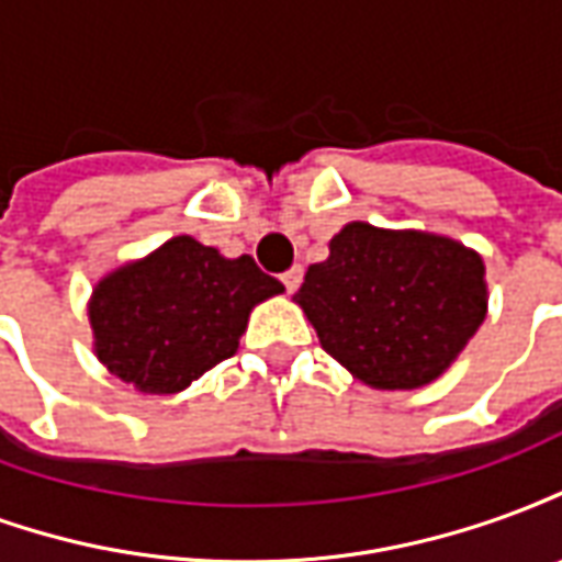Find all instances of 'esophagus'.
I'll use <instances>...</instances> for the list:
<instances>
[{"instance_id":"34e87169","label":"esophagus","mask_w":562,"mask_h":562,"mask_svg":"<svg viewBox=\"0 0 562 562\" xmlns=\"http://www.w3.org/2000/svg\"><path fill=\"white\" fill-rule=\"evenodd\" d=\"M301 280H304V270H301V268H292V270H285V273H282V285H285V292H289V294L297 292Z\"/></svg>"}]
</instances>
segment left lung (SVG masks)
Returning <instances> with one entry per match:
<instances>
[{
    "label": "left lung",
    "mask_w": 562,
    "mask_h": 562,
    "mask_svg": "<svg viewBox=\"0 0 562 562\" xmlns=\"http://www.w3.org/2000/svg\"><path fill=\"white\" fill-rule=\"evenodd\" d=\"M322 349L379 391L430 385L487 316L482 256L454 237L349 222L294 294Z\"/></svg>",
    "instance_id": "1"
}]
</instances>
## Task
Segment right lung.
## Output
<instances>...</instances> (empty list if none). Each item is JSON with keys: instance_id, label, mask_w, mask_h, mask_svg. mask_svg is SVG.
<instances>
[{"instance_id": "add662e5", "label": "right lung", "mask_w": 562, "mask_h": 562, "mask_svg": "<svg viewBox=\"0 0 562 562\" xmlns=\"http://www.w3.org/2000/svg\"><path fill=\"white\" fill-rule=\"evenodd\" d=\"M282 292L249 256L177 234L92 285V352L140 394H180L232 358L249 313Z\"/></svg>"}]
</instances>
